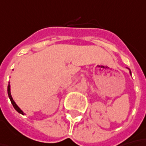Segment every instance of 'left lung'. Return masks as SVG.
I'll return each mask as SVG.
<instances>
[{
	"label": "left lung",
	"mask_w": 146,
	"mask_h": 146,
	"mask_svg": "<svg viewBox=\"0 0 146 146\" xmlns=\"http://www.w3.org/2000/svg\"><path fill=\"white\" fill-rule=\"evenodd\" d=\"M130 73H131V72H130Z\"/></svg>",
	"instance_id": "1"
}]
</instances>
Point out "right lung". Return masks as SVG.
Instances as JSON below:
<instances>
[{
  "label": "right lung",
  "instance_id": "right-lung-1",
  "mask_svg": "<svg viewBox=\"0 0 146 146\" xmlns=\"http://www.w3.org/2000/svg\"><path fill=\"white\" fill-rule=\"evenodd\" d=\"M7 92H8V96H9V98H10V101H11V104L13 105V106H14V108L15 109L16 111H18L19 113H22V114H23V111L18 107V105H16L15 102L14 101V100H13V98H12V96H11V94H10V84L8 85V88H7Z\"/></svg>",
  "mask_w": 146,
  "mask_h": 146
}]
</instances>
